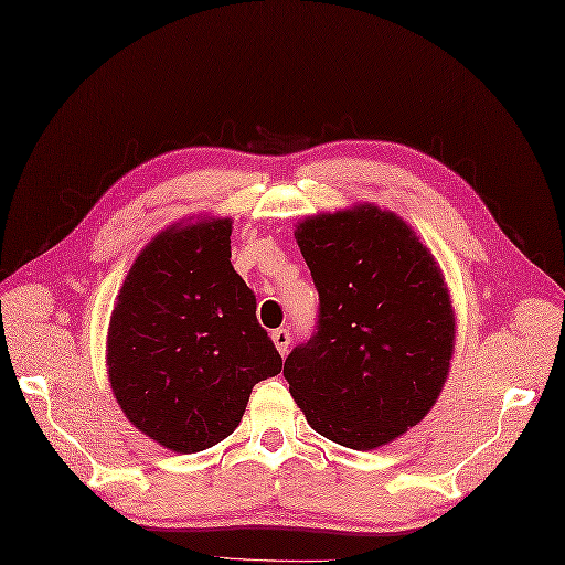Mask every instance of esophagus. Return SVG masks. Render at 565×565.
Listing matches in <instances>:
<instances>
[{
	"instance_id": "esophagus-1",
	"label": "esophagus",
	"mask_w": 565,
	"mask_h": 565,
	"mask_svg": "<svg viewBox=\"0 0 565 565\" xmlns=\"http://www.w3.org/2000/svg\"><path fill=\"white\" fill-rule=\"evenodd\" d=\"M270 340H273V345H275V350H278L282 356L287 354V348H290V330L287 328H278V330H273L270 333Z\"/></svg>"
}]
</instances>
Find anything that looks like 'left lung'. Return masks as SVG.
Instances as JSON below:
<instances>
[{
	"label": "left lung",
	"mask_w": 565,
	"mask_h": 565,
	"mask_svg": "<svg viewBox=\"0 0 565 565\" xmlns=\"http://www.w3.org/2000/svg\"><path fill=\"white\" fill-rule=\"evenodd\" d=\"M295 239L321 299L316 335L282 374L313 431L354 450L403 436L436 405L456 309L434 254L374 203L309 215Z\"/></svg>",
	"instance_id": "left-lung-1"
}]
</instances>
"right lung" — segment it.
<instances>
[{
	"label": "right lung",
	"instance_id": "add662e5",
	"mask_svg": "<svg viewBox=\"0 0 565 565\" xmlns=\"http://www.w3.org/2000/svg\"><path fill=\"white\" fill-rule=\"evenodd\" d=\"M232 217L164 227L136 256L107 328L109 386L136 429L199 452L237 429L258 381L282 360L232 268Z\"/></svg>",
	"mask_w": 565,
	"mask_h": 565
}]
</instances>
